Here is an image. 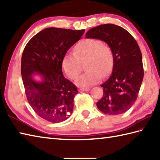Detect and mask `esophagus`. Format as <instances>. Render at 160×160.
<instances>
[{"mask_svg":"<svg viewBox=\"0 0 160 160\" xmlns=\"http://www.w3.org/2000/svg\"><path fill=\"white\" fill-rule=\"evenodd\" d=\"M79 90L81 91H89L90 89L89 88H80Z\"/></svg>","mask_w":160,"mask_h":160,"instance_id":"34e87169","label":"esophagus"}]
</instances>
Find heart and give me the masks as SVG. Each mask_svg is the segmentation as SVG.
Instances as JSON below:
<instances>
[{
    "label": "heart",
    "instance_id": "b5f03b06",
    "mask_svg": "<svg viewBox=\"0 0 160 160\" xmlns=\"http://www.w3.org/2000/svg\"><path fill=\"white\" fill-rule=\"evenodd\" d=\"M74 54L67 53L62 60V67L67 76L74 80L81 72V62L86 60L87 72L76 80L78 86L88 87L98 83L102 76H106L113 67V55L111 48L98 39H86L78 42Z\"/></svg>",
    "mask_w": 160,
    "mask_h": 160
}]
</instances>
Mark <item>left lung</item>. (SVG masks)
Segmentation results:
<instances>
[{"instance_id": "1", "label": "left lung", "mask_w": 160, "mask_h": 160, "mask_svg": "<svg viewBox=\"0 0 160 160\" xmlns=\"http://www.w3.org/2000/svg\"><path fill=\"white\" fill-rule=\"evenodd\" d=\"M85 37L105 42L113 55V71L101 84L104 93L97 107L107 115L125 113L136 101L144 78L142 53L136 40L127 30L113 24L91 29Z\"/></svg>"}]
</instances>
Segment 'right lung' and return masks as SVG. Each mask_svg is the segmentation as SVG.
Segmentation results:
<instances>
[{"label": "right lung", "mask_w": 160, "mask_h": 160, "mask_svg": "<svg viewBox=\"0 0 160 160\" xmlns=\"http://www.w3.org/2000/svg\"><path fill=\"white\" fill-rule=\"evenodd\" d=\"M85 30L47 28L31 38L24 49L21 75L30 106L44 120L58 123L73 110L77 87L64 78L62 60ZM38 75L40 81L34 77Z\"/></svg>", "instance_id": "add662e5"}]
</instances>
